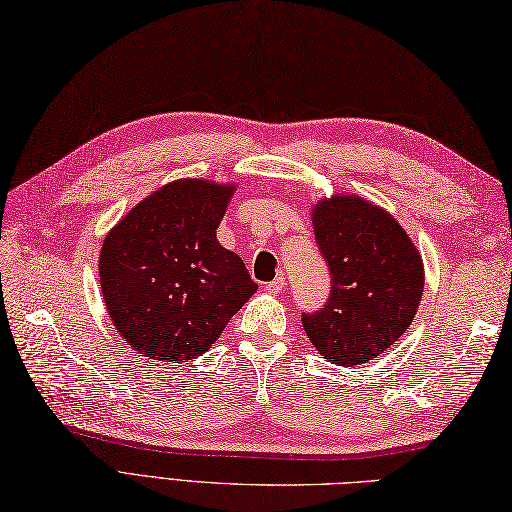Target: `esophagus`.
<instances>
[{
    "label": "esophagus",
    "mask_w": 512,
    "mask_h": 512,
    "mask_svg": "<svg viewBox=\"0 0 512 512\" xmlns=\"http://www.w3.org/2000/svg\"><path fill=\"white\" fill-rule=\"evenodd\" d=\"M284 286H286V280L280 275V277H275L273 282H267V284H265V290H267L269 294H280V292L284 290Z\"/></svg>",
    "instance_id": "34e87169"
}]
</instances>
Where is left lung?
I'll return each instance as SVG.
<instances>
[{"mask_svg": "<svg viewBox=\"0 0 512 512\" xmlns=\"http://www.w3.org/2000/svg\"><path fill=\"white\" fill-rule=\"evenodd\" d=\"M312 222L333 284L327 303L301 316L303 329L324 359L367 363L410 327L425 286L421 254L391 213L359 196L322 200Z\"/></svg>", "mask_w": 512, "mask_h": 512, "instance_id": "left-lung-1", "label": "left lung"}]
</instances>
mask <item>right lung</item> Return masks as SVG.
Here are the masks:
<instances>
[{"instance_id": "1", "label": "right lung", "mask_w": 512, "mask_h": 512, "mask_svg": "<svg viewBox=\"0 0 512 512\" xmlns=\"http://www.w3.org/2000/svg\"><path fill=\"white\" fill-rule=\"evenodd\" d=\"M232 185L168 183L104 239L100 286L119 335L153 361L211 348L256 292L243 260L215 239Z\"/></svg>"}]
</instances>
